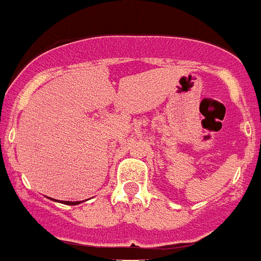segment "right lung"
Returning <instances> with one entry per match:
<instances>
[{"label":"right lung","instance_id":"add662e5","mask_svg":"<svg viewBox=\"0 0 261 261\" xmlns=\"http://www.w3.org/2000/svg\"><path fill=\"white\" fill-rule=\"evenodd\" d=\"M55 200V198H53ZM63 204H67V205H77V204H81L79 201H63Z\"/></svg>","mask_w":261,"mask_h":261}]
</instances>
